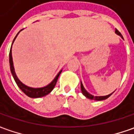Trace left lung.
<instances>
[{"label": "left lung", "instance_id": "obj_1", "mask_svg": "<svg viewBox=\"0 0 134 134\" xmlns=\"http://www.w3.org/2000/svg\"><path fill=\"white\" fill-rule=\"evenodd\" d=\"M115 34H117V35H119L122 38L123 40H124V38L122 37V35L121 34V33L117 30V29H115ZM81 91H82V94L84 95L85 97H87V98H88V99H90V100H106V99H107L109 97H110L113 94V93H111V94H108V95H106V96H94V95H92V94H89L87 91L85 90V88H84V86H83V85L82 83V82H81Z\"/></svg>", "mask_w": 134, "mask_h": 134}]
</instances>
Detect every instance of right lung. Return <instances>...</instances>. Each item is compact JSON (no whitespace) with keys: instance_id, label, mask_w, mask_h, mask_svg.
<instances>
[{"instance_id":"right-lung-1","label":"right lung","mask_w":134,"mask_h":134,"mask_svg":"<svg viewBox=\"0 0 134 134\" xmlns=\"http://www.w3.org/2000/svg\"><path fill=\"white\" fill-rule=\"evenodd\" d=\"M22 31V30H21ZM19 31V32H20ZM19 32L18 33L16 34V36L15 37L14 40L13 41V43H12V46L14 43L15 40V38L17 37L18 34H19ZM9 67H10V71H11V73L13 76V78L15 79V82H16L17 85L19 86V88H20L21 90L27 96H28L29 97H31V98H38V97H42L46 96L47 94H49L50 92L52 91L53 90V88H55V86L56 82L58 81V79L59 77L60 74H61L62 70H61L58 74L56 75V76L55 77V79L50 82L49 84H48L47 85L44 86V87H41V88H32V87H29L26 85H25L24 83H22L21 82L20 80L19 79V78L17 77L16 76V73L15 72V69H14V65H13V56H12V47L10 49V51H9Z\"/></svg>"}]
</instances>
